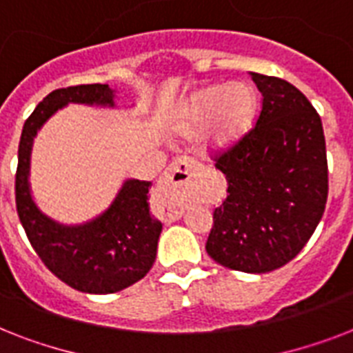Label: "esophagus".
Segmentation results:
<instances>
[{"mask_svg":"<svg viewBox=\"0 0 353 353\" xmlns=\"http://www.w3.org/2000/svg\"><path fill=\"white\" fill-rule=\"evenodd\" d=\"M196 170V165L192 161L179 159L168 166L165 176L161 177L159 185L155 188L154 199L155 203L168 209V216L172 220H179L183 214V199L179 196V188H183L188 183L192 172Z\"/></svg>","mask_w":353,"mask_h":353,"instance_id":"1","label":"esophagus"}]
</instances>
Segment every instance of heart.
Returning a JSON list of instances; mask_svg holds the SVG:
<instances>
[{"label": "heart", "instance_id": "obj_1", "mask_svg": "<svg viewBox=\"0 0 353 353\" xmlns=\"http://www.w3.org/2000/svg\"><path fill=\"white\" fill-rule=\"evenodd\" d=\"M258 101L251 85H209L188 97L179 110L174 130L192 139L203 132V152L223 154L234 148L256 121Z\"/></svg>", "mask_w": 353, "mask_h": 353}]
</instances>
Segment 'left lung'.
<instances>
[{
  "mask_svg": "<svg viewBox=\"0 0 353 353\" xmlns=\"http://www.w3.org/2000/svg\"><path fill=\"white\" fill-rule=\"evenodd\" d=\"M262 93L256 126L218 157L225 201L214 210L207 252L243 273H269L302 251L324 214L328 163L323 122L295 85L251 73Z\"/></svg>",
  "mask_w": 353,
  "mask_h": 353,
  "instance_id": "1",
  "label": "left lung"
}]
</instances>
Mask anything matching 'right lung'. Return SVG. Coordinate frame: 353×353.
Instances as JSON below:
<instances>
[{"instance_id": "add662e5", "label": "right lung", "mask_w": 353, "mask_h": 353, "mask_svg": "<svg viewBox=\"0 0 353 353\" xmlns=\"http://www.w3.org/2000/svg\"><path fill=\"white\" fill-rule=\"evenodd\" d=\"M117 91L108 84L54 90L25 121L18 148L16 209L30 245L51 273L82 293L108 295L126 290L155 262L161 221L150 216V181L126 179L112 205L84 223H62L38 207L30 190V154L34 137L68 104L117 108Z\"/></svg>"}]
</instances>
